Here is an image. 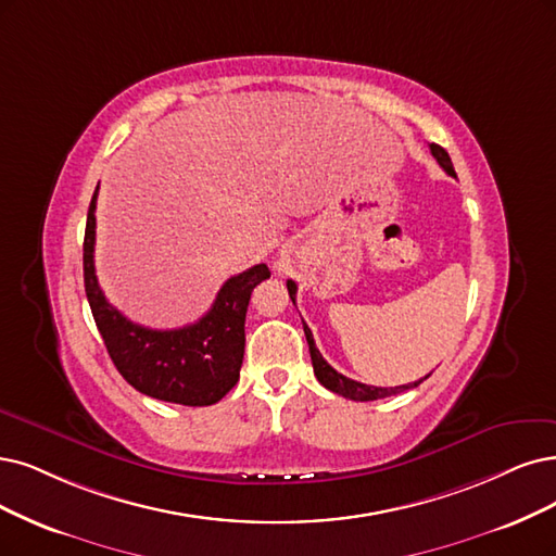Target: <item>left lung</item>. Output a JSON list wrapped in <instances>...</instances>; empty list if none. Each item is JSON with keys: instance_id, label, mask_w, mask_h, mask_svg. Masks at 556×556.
I'll return each instance as SVG.
<instances>
[{"instance_id": "8db88e82", "label": "left lung", "mask_w": 556, "mask_h": 556, "mask_svg": "<svg viewBox=\"0 0 556 556\" xmlns=\"http://www.w3.org/2000/svg\"><path fill=\"white\" fill-rule=\"evenodd\" d=\"M430 153H433V157L440 162V167H442L448 176H456L454 164H451V157H448V153H446L442 147H438V143H430ZM286 286H289V295H291V300H293V304H295V293H298L295 281L289 279V281H286ZM302 325H304V323H302ZM304 334H306V343H309L312 364H314V374H316L318 382H320L325 389H330V392H334V394H339V396H343V399H351V401H376V399L401 394V392H405V389L417 387V384L421 382V380H419V382H415V384H401V387H371V384H362V382H357V380L345 378V376L337 374L334 368L323 359L320 351L316 348L314 334H312V330H309V327H306V325H304ZM426 378H428V376H426Z\"/></svg>"}]
</instances>
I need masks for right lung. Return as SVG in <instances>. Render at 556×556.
Segmentation results:
<instances>
[{"label":"right lung","mask_w":556,"mask_h":556,"mask_svg":"<svg viewBox=\"0 0 556 556\" xmlns=\"http://www.w3.org/2000/svg\"><path fill=\"white\" fill-rule=\"evenodd\" d=\"M93 192L85 231V291L98 332L118 374L137 392L178 405H213L236 387L244 355V316L256 286L270 277L258 263L219 289L211 312L178 330H151L123 316L98 286Z\"/></svg>","instance_id":"obj_1"}]
</instances>
